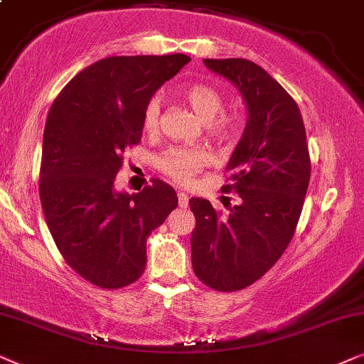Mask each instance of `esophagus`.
<instances>
[{
	"mask_svg": "<svg viewBox=\"0 0 364 364\" xmlns=\"http://www.w3.org/2000/svg\"><path fill=\"white\" fill-rule=\"evenodd\" d=\"M188 201H190V198H188L186 193L178 191V205L181 206V208H186L188 206Z\"/></svg>",
	"mask_w": 364,
	"mask_h": 364,
	"instance_id": "esophagus-1",
	"label": "esophagus"
}]
</instances>
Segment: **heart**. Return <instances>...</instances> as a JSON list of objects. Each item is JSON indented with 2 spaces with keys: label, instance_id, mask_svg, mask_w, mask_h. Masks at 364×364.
Returning <instances> with one entry per match:
<instances>
[{
  "label": "heart",
  "instance_id": "1",
  "mask_svg": "<svg viewBox=\"0 0 364 364\" xmlns=\"http://www.w3.org/2000/svg\"><path fill=\"white\" fill-rule=\"evenodd\" d=\"M181 95L193 111L205 121L206 132L211 136L223 138L230 134L235 119L230 114H218L223 108V100L215 88L203 83H193L185 86ZM159 114H161V103L154 96L148 101L143 113V129L148 134L158 132ZM210 161V153L203 148H171L159 158L158 164L159 169L169 178L179 183H190Z\"/></svg>",
  "mask_w": 364,
  "mask_h": 364
}]
</instances>
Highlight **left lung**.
Segmentation results:
<instances>
[{
  "label": "left lung",
  "mask_w": 364,
  "mask_h": 364,
  "mask_svg": "<svg viewBox=\"0 0 364 364\" xmlns=\"http://www.w3.org/2000/svg\"><path fill=\"white\" fill-rule=\"evenodd\" d=\"M243 96L248 121L226 171L238 205L221 216L191 198L193 271L216 291H238L259 279L291 241L306 196L311 161L299 108L287 90L250 60H203Z\"/></svg>",
  "instance_id": "1"
}]
</instances>
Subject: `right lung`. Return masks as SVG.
<instances>
[{"label":"right lung","mask_w":364,"mask_h":364,"mask_svg":"<svg viewBox=\"0 0 364 364\" xmlns=\"http://www.w3.org/2000/svg\"><path fill=\"white\" fill-rule=\"evenodd\" d=\"M191 58L109 56L80 71L48 113L40 169L46 225L63 258L95 287H128L146 268V240L178 206L151 179L139 193L114 190L126 148L141 141L143 113Z\"/></svg>","instance_id":"right-lung-1"}]
</instances>
